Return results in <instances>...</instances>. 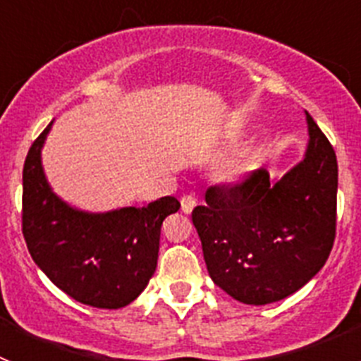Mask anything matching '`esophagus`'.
I'll list each match as a JSON object with an SVG mask.
<instances>
[{
  "label": "esophagus",
  "instance_id": "obj_1",
  "mask_svg": "<svg viewBox=\"0 0 361 361\" xmlns=\"http://www.w3.org/2000/svg\"><path fill=\"white\" fill-rule=\"evenodd\" d=\"M195 206H197V199L193 195H184L183 199H180V209H183V213H186V215H190Z\"/></svg>",
  "mask_w": 361,
  "mask_h": 361
}]
</instances>
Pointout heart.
I'll list each match as a JSON object with an SVG mask.
<instances>
[{
	"instance_id": "1",
	"label": "heart",
	"mask_w": 361,
	"mask_h": 361,
	"mask_svg": "<svg viewBox=\"0 0 361 361\" xmlns=\"http://www.w3.org/2000/svg\"><path fill=\"white\" fill-rule=\"evenodd\" d=\"M255 168V155L251 152H238L231 157L226 159L224 162H220L216 168V178L222 184H235L244 183L245 178L250 177L251 171Z\"/></svg>"
}]
</instances>
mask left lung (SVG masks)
<instances>
[{
    "label": "left lung",
    "mask_w": 361,
    "mask_h": 361,
    "mask_svg": "<svg viewBox=\"0 0 361 361\" xmlns=\"http://www.w3.org/2000/svg\"><path fill=\"white\" fill-rule=\"evenodd\" d=\"M304 159L271 178L260 168L235 186H212L191 213L213 282L247 305L302 289L329 258L336 231L338 162L305 111Z\"/></svg>",
    "instance_id": "left-lung-1"
}]
</instances>
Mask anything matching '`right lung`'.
<instances>
[{"label": "right lung", "mask_w": 361, "mask_h": 361, "mask_svg": "<svg viewBox=\"0 0 361 361\" xmlns=\"http://www.w3.org/2000/svg\"><path fill=\"white\" fill-rule=\"evenodd\" d=\"M44 128L23 166V237L44 275L85 305L119 309L145 291L155 273L162 220L178 212L175 197L145 208L90 213L56 195L41 162Z\"/></svg>", "instance_id": "add662e5"}]
</instances>
